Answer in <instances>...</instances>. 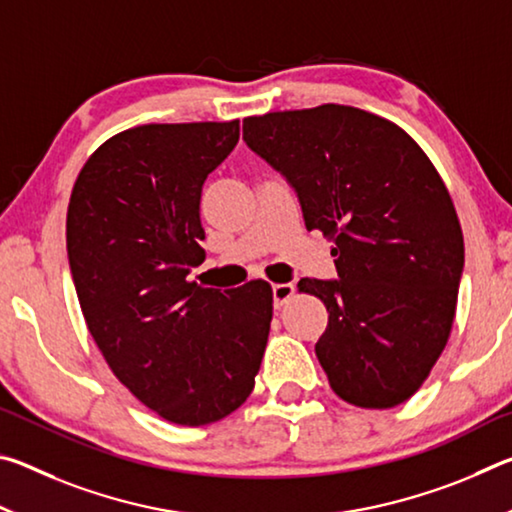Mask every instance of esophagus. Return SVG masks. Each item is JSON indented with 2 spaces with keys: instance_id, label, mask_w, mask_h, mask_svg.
Wrapping results in <instances>:
<instances>
[{
  "instance_id": "obj_1",
  "label": "esophagus",
  "mask_w": 512,
  "mask_h": 512,
  "mask_svg": "<svg viewBox=\"0 0 512 512\" xmlns=\"http://www.w3.org/2000/svg\"><path fill=\"white\" fill-rule=\"evenodd\" d=\"M293 293H296V287H293L291 282H284V284H275L273 287V300H275V309H280L284 302H289L293 298Z\"/></svg>"
}]
</instances>
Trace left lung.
<instances>
[{"label":"left lung","instance_id":"obj_1","mask_svg":"<svg viewBox=\"0 0 512 512\" xmlns=\"http://www.w3.org/2000/svg\"><path fill=\"white\" fill-rule=\"evenodd\" d=\"M244 140L296 187L307 230L334 241L339 280L298 282L327 307L316 357L332 391L361 409L406 402L452 334L465 259L429 155L393 121L339 103L246 117Z\"/></svg>","mask_w":512,"mask_h":512}]
</instances>
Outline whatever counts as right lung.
<instances>
[{
	"label": "right lung",
	"mask_w": 512,
	"mask_h": 512,
	"mask_svg": "<svg viewBox=\"0 0 512 512\" xmlns=\"http://www.w3.org/2000/svg\"><path fill=\"white\" fill-rule=\"evenodd\" d=\"M239 142V119L144 124L83 164L67 255L94 343L121 384L173 424L203 427L253 393L273 320L266 280L219 291L203 264V183Z\"/></svg>",
	"instance_id": "add662e5"
}]
</instances>
